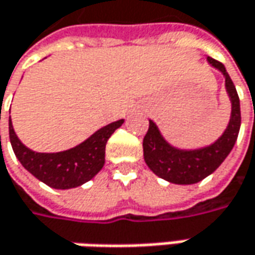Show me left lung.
Instances as JSON below:
<instances>
[{"mask_svg":"<svg viewBox=\"0 0 255 255\" xmlns=\"http://www.w3.org/2000/svg\"><path fill=\"white\" fill-rule=\"evenodd\" d=\"M207 62L226 78V91L231 101V116L224 133L206 147L184 150L166 142L156 123L149 121V129L143 137V156L149 169L160 179L174 184H194L206 179L229 156L240 132V99L236 86L224 65L210 56H207Z\"/></svg>","mask_w":255,"mask_h":255,"instance_id":"obj_1","label":"left lung"}]
</instances>
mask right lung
<instances>
[{"instance_id": "add662e5", "label": "right lung", "mask_w": 255, "mask_h": 255, "mask_svg": "<svg viewBox=\"0 0 255 255\" xmlns=\"http://www.w3.org/2000/svg\"><path fill=\"white\" fill-rule=\"evenodd\" d=\"M123 122L121 119L103 126L69 150L38 153L28 149L18 139L9 118V140L16 159L32 176L52 189L66 190L82 186L102 170L108 139Z\"/></svg>"}]
</instances>
